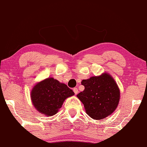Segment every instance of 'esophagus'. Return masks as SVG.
Listing matches in <instances>:
<instances>
[{
  "label": "esophagus",
  "instance_id": "34e87169",
  "mask_svg": "<svg viewBox=\"0 0 147 147\" xmlns=\"http://www.w3.org/2000/svg\"><path fill=\"white\" fill-rule=\"evenodd\" d=\"M73 91H74V94H77L78 92V88H73Z\"/></svg>",
  "mask_w": 147,
  "mask_h": 147
}]
</instances>
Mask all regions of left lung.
Wrapping results in <instances>:
<instances>
[{"mask_svg":"<svg viewBox=\"0 0 147 147\" xmlns=\"http://www.w3.org/2000/svg\"><path fill=\"white\" fill-rule=\"evenodd\" d=\"M84 90L76 96L83 103L86 113L95 120L105 119L112 114L119 105L120 90L112 76L103 73L82 80Z\"/></svg>","mask_w":147,"mask_h":147,"instance_id":"8db88e82","label":"left lung"}]
</instances>
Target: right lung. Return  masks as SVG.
Here are the masks:
<instances>
[{"instance_id":"right-lung-1","label":"right lung","mask_w":147,"mask_h":147,"mask_svg":"<svg viewBox=\"0 0 147 147\" xmlns=\"http://www.w3.org/2000/svg\"><path fill=\"white\" fill-rule=\"evenodd\" d=\"M74 93L59 80L50 77L35 84L30 92L33 105L39 113L53 116L61 108L64 101Z\"/></svg>"}]
</instances>
